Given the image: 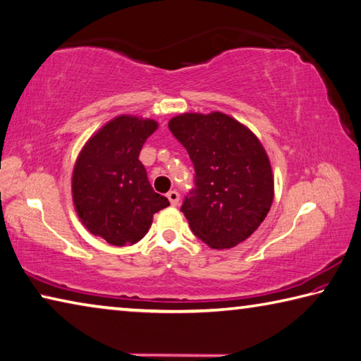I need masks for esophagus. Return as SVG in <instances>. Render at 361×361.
<instances>
[{
	"label": "esophagus",
	"instance_id": "1",
	"mask_svg": "<svg viewBox=\"0 0 361 361\" xmlns=\"http://www.w3.org/2000/svg\"><path fill=\"white\" fill-rule=\"evenodd\" d=\"M167 199H169V202H170V205L172 207H176L178 205V202H180V194H178V191H169L167 192Z\"/></svg>",
	"mask_w": 361,
	"mask_h": 361
}]
</instances>
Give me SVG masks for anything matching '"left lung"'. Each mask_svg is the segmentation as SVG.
<instances>
[{
  "instance_id": "8db88e82",
  "label": "left lung",
  "mask_w": 361,
  "mask_h": 361,
  "mask_svg": "<svg viewBox=\"0 0 361 361\" xmlns=\"http://www.w3.org/2000/svg\"><path fill=\"white\" fill-rule=\"evenodd\" d=\"M169 129L194 164L195 188L181 205L189 227L213 249L251 237L274 195L270 159L251 130L221 112L183 114Z\"/></svg>"
}]
</instances>
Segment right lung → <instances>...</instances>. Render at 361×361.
<instances>
[{"instance_id":"right-lung-1","label":"right lung","mask_w":361,"mask_h":361,"mask_svg":"<svg viewBox=\"0 0 361 361\" xmlns=\"http://www.w3.org/2000/svg\"><path fill=\"white\" fill-rule=\"evenodd\" d=\"M154 120L121 115L85 143L72 173V200L88 231L114 246L134 245L152 227L153 214L169 207L154 192L139 161Z\"/></svg>"}]
</instances>
